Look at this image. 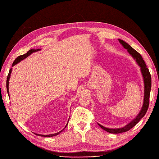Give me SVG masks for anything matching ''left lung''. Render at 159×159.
Wrapping results in <instances>:
<instances>
[{
	"label": "left lung",
	"mask_w": 159,
	"mask_h": 159,
	"mask_svg": "<svg viewBox=\"0 0 159 159\" xmlns=\"http://www.w3.org/2000/svg\"><path fill=\"white\" fill-rule=\"evenodd\" d=\"M119 40L120 43H121V44L127 50L129 54L134 57V60H136L137 63L139 64V66L141 67V70L142 74L143 76V79H144V83H145V95H144L143 105L140 113H139V114L137 115L135 119L133 120L131 123H129L125 127H124L123 128H120V129H109L101 125L100 124H98L101 128L111 133H121L128 131L133 127L135 126L136 124L140 121L144 116H145V115L146 114L147 109L148 108L149 98H150V92H151V74L150 72H149V70L147 68V65L145 64V61H144V60L143 59L141 55L135 50L133 49L131 46H129L125 42L119 39Z\"/></svg>",
	"instance_id": "8db88e82"
}]
</instances>
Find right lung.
Instances as JSON below:
<instances>
[{"mask_svg":"<svg viewBox=\"0 0 159 159\" xmlns=\"http://www.w3.org/2000/svg\"><path fill=\"white\" fill-rule=\"evenodd\" d=\"M38 50H40V49H37V50H32V49H31V50H30L29 51H28V52L26 53V54L21 55V56H19L18 57H16V58L15 59V60L14 61V62L12 63V67L14 66V65H16L17 63H18V62H20L21 60H24V59H25L26 57H27L28 56L30 55L31 54H32L33 52H37V51H38ZM11 71H12V68L10 69V70H9V73H8V76H7V90L8 94H9V91H8V84H9V79H10ZM68 123H67V125H66L65 128L67 127V125H68ZM65 128H64V129H65ZM64 129L61 130V131H60V132H58V133H54V134H38V136H42V137H50L56 136V135H57V134H60L61 132H62V131H64Z\"/></svg>","mask_w":159,"mask_h":159,"instance_id":"1","label":"right lung"}]
</instances>
